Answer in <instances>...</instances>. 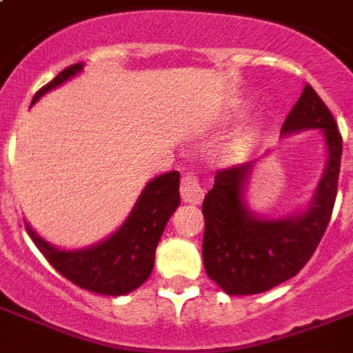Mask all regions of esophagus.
<instances>
[{
	"label": "esophagus",
	"mask_w": 353,
	"mask_h": 353,
	"mask_svg": "<svg viewBox=\"0 0 353 353\" xmlns=\"http://www.w3.org/2000/svg\"><path fill=\"white\" fill-rule=\"evenodd\" d=\"M181 198L185 203H190V205H199L203 201V188L199 185V179L198 176L194 174V172H187L185 176L181 177Z\"/></svg>",
	"instance_id": "obj_1"
}]
</instances>
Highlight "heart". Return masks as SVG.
Wrapping results in <instances>:
<instances>
[{"mask_svg":"<svg viewBox=\"0 0 353 353\" xmlns=\"http://www.w3.org/2000/svg\"><path fill=\"white\" fill-rule=\"evenodd\" d=\"M252 143V133L251 132H243L238 133L236 137H232L229 143H225V146L221 148V154L227 159H238L241 155H245V152L249 150Z\"/></svg>","mask_w":353,"mask_h":353,"instance_id":"1","label":"heart"}]
</instances>
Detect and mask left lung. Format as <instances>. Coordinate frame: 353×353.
I'll use <instances>...</instances> for the list:
<instances>
[{"label": "left lung", "instance_id": "1", "mask_svg": "<svg viewBox=\"0 0 353 353\" xmlns=\"http://www.w3.org/2000/svg\"><path fill=\"white\" fill-rule=\"evenodd\" d=\"M323 130L328 161L313 199L301 214L280 220L258 218L245 205L251 163L216 172L214 187L203 199V265L227 295H256L295 276L326 232L337 196L343 137L328 106L312 85L282 124V135Z\"/></svg>", "mask_w": 353, "mask_h": 353}]
</instances>
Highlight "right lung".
Instances as JSON below:
<instances>
[{"mask_svg": "<svg viewBox=\"0 0 353 353\" xmlns=\"http://www.w3.org/2000/svg\"><path fill=\"white\" fill-rule=\"evenodd\" d=\"M82 71V63H74L58 73L32 99L34 104L52 88ZM181 203L179 199V172H166L144 187L128 220L110 238L97 245L65 251L47 243L25 221L30 240L47 258V262L82 290L119 296L137 290L148 280L155 262V247L165 231L166 221Z\"/></svg>", "mask_w": 353, "mask_h": 353, "instance_id": "obj_1", "label": "right lung"}]
</instances>
